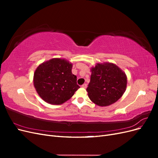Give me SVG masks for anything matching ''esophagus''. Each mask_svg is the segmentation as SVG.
<instances>
[{"label": "esophagus", "mask_w": 158, "mask_h": 158, "mask_svg": "<svg viewBox=\"0 0 158 158\" xmlns=\"http://www.w3.org/2000/svg\"><path fill=\"white\" fill-rule=\"evenodd\" d=\"M82 88H87V84H84L82 85Z\"/></svg>", "instance_id": "1"}]
</instances>
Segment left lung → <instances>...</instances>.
<instances>
[{
  "instance_id": "obj_1",
  "label": "left lung",
  "mask_w": 158,
  "mask_h": 158,
  "mask_svg": "<svg viewBox=\"0 0 158 158\" xmlns=\"http://www.w3.org/2000/svg\"><path fill=\"white\" fill-rule=\"evenodd\" d=\"M90 70L92 74L86 91L91 101L100 107L117 102L127 88L126 74L111 63H97Z\"/></svg>"
}]
</instances>
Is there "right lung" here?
<instances>
[{
    "label": "right lung",
    "mask_w": 158,
    "mask_h": 158,
    "mask_svg": "<svg viewBox=\"0 0 158 158\" xmlns=\"http://www.w3.org/2000/svg\"><path fill=\"white\" fill-rule=\"evenodd\" d=\"M72 68L73 64L69 60L60 58L47 60L37 66L33 85L42 99L52 105H60L73 97L80 86Z\"/></svg>",
    "instance_id": "add662e5"
}]
</instances>
